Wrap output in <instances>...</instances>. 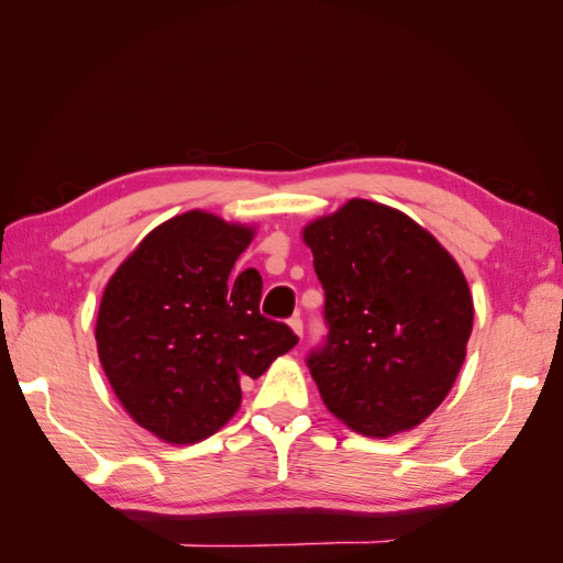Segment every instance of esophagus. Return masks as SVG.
<instances>
[{
  "label": "esophagus",
  "instance_id": "obj_1",
  "mask_svg": "<svg viewBox=\"0 0 563 563\" xmlns=\"http://www.w3.org/2000/svg\"><path fill=\"white\" fill-rule=\"evenodd\" d=\"M288 324H290V329L297 333V336L302 339V319H300V317H292V319L288 321Z\"/></svg>",
  "mask_w": 563,
  "mask_h": 563
}]
</instances>
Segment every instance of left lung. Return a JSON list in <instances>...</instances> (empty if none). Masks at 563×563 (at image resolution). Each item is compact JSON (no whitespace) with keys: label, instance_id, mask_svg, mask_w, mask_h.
I'll list each match as a JSON object with an SVG mask.
<instances>
[{"label":"left lung","instance_id":"obj_1","mask_svg":"<svg viewBox=\"0 0 563 563\" xmlns=\"http://www.w3.org/2000/svg\"><path fill=\"white\" fill-rule=\"evenodd\" d=\"M327 292V349L309 355L321 401L367 438L423 423L466 357L474 302L460 263L409 214L351 198L307 222Z\"/></svg>","mask_w":563,"mask_h":563}]
</instances>
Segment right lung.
Masks as SVG:
<instances>
[{"label": "right lung", "mask_w": 563, "mask_h": 563, "mask_svg": "<svg viewBox=\"0 0 563 563\" xmlns=\"http://www.w3.org/2000/svg\"><path fill=\"white\" fill-rule=\"evenodd\" d=\"M254 224L188 210L154 227L115 268L99 305L97 351L133 421L169 445L210 438L297 336L258 312V271L234 275Z\"/></svg>", "instance_id": "right-lung-1"}]
</instances>
